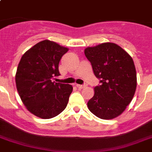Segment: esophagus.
<instances>
[{
  "label": "esophagus",
  "mask_w": 152,
  "mask_h": 152,
  "mask_svg": "<svg viewBox=\"0 0 152 152\" xmlns=\"http://www.w3.org/2000/svg\"><path fill=\"white\" fill-rule=\"evenodd\" d=\"M76 87L80 89H82V88H84L87 87V84H83V85H81V84H76Z\"/></svg>",
  "instance_id": "esophagus-1"
}]
</instances>
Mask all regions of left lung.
<instances>
[{
	"label": "left lung",
	"mask_w": 152,
	"mask_h": 152,
	"mask_svg": "<svg viewBox=\"0 0 152 152\" xmlns=\"http://www.w3.org/2000/svg\"><path fill=\"white\" fill-rule=\"evenodd\" d=\"M93 72L100 79L95 95L88 102L89 110L101 119H113L121 114L131 102L137 88L134 62L121 46L105 42L84 50Z\"/></svg>",
	"instance_id": "8db88e82"
}]
</instances>
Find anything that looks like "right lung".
Listing matches in <instances>:
<instances>
[{
	"instance_id": "right-lung-1",
	"label": "right lung",
	"mask_w": 152,
	"mask_h": 152,
	"mask_svg": "<svg viewBox=\"0 0 152 152\" xmlns=\"http://www.w3.org/2000/svg\"><path fill=\"white\" fill-rule=\"evenodd\" d=\"M69 49L50 40L38 42L23 55L15 74V84L23 103L40 118H54L66 108L72 86L56 83L58 65Z\"/></svg>"
}]
</instances>
